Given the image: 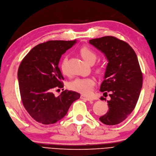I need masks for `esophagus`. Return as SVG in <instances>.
Instances as JSON below:
<instances>
[{
    "instance_id": "esophagus-1",
    "label": "esophagus",
    "mask_w": 156,
    "mask_h": 156,
    "mask_svg": "<svg viewBox=\"0 0 156 156\" xmlns=\"http://www.w3.org/2000/svg\"><path fill=\"white\" fill-rule=\"evenodd\" d=\"M80 98L83 99H86V100H87V101H92L93 100L92 98H90V97H87V96H86V95H81Z\"/></svg>"
}]
</instances>
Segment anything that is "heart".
<instances>
[{
    "mask_svg": "<svg viewBox=\"0 0 156 156\" xmlns=\"http://www.w3.org/2000/svg\"><path fill=\"white\" fill-rule=\"evenodd\" d=\"M80 53L83 60L90 64L94 63L97 58L96 53L92 49H91L90 47H82L80 49ZM67 61L68 57L67 56H65L62 60L61 64V69L62 73L65 75L68 74ZM95 84V80L94 78H76L69 83V87L72 90L78 91V92L83 94L89 95L92 92Z\"/></svg>",
    "mask_w": 156,
    "mask_h": 156,
    "instance_id": "b5f03b06",
    "label": "heart"
}]
</instances>
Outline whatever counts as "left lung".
<instances>
[{"mask_svg": "<svg viewBox=\"0 0 156 156\" xmlns=\"http://www.w3.org/2000/svg\"><path fill=\"white\" fill-rule=\"evenodd\" d=\"M89 43L108 61L99 90L109 92L111 99L107 100L109 111L99 120L107 125H117L133 112L140 94L142 74L137 56L129 44L113 36L93 39Z\"/></svg>", "mask_w": 156, "mask_h": 156, "instance_id": "left-lung-1", "label": "left lung"}]
</instances>
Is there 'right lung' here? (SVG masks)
I'll return each mask as SVG.
<instances>
[{
	"label": "right lung",
	"instance_id": "add662e5",
	"mask_svg": "<svg viewBox=\"0 0 156 156\" xmlns=\"http://www.w3.org/2000/svg\"><path fill=\"white\" fill-rule=\"evenodd\" d=\"M76 43V40H55L39 44L19 66L18 79L22 103L30 116L39 123L57 122L80 97L79 93L71 90L63 91L58 97L53 92L64 87L58 63L62 55Z\"/></svg>",
	"mask_w": 156,
	"mask_h": 156
}]
</instances>
